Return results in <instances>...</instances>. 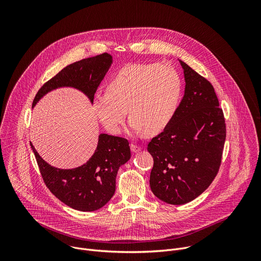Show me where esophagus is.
Returning a JSON list of instances; mask_svg holds the SVG:
<instances>
[{
  "instance_id": "esophagus-1",
  "label": "esophagus",
  "mask_w": 261,
  "mask_h": 261,
  "mask_svg": "<svg viewBox=\"0 0 261 261\" xmlns=\"http://www.w3.org/2000/svg\"><path fill=\"white\" fill-rule=\"evenodd\" d=\"M130 147H131V151H132L133 153H137V152H139V151L141 150V147H140L139 145L135 144V143H131Z\"/></svg>"
}]
</instances>
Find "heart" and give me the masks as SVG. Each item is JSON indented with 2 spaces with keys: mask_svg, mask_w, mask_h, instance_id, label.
I'll return each instance as SVG.
<instances>
[{
  "mask_svg": "<svg viewBox=\"0 0 261 261\" xmlns=\"http://www.w3.org/2000/svg\"><path fill=\"white\" fill-rule=\"evenodd\" d=\"M181 91L177 71L165 63L129 64L110 77L106 93L94 97V114L110 133L118 134L127 110L136 132L154 135L173 117Z\"/></svg>",
  "mask_w": 261,
  "mask_h": 261,
  "instance_id": "b5f03b06",
  "label": "heart"
}]
</instances>
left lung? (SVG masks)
<instances>
[{
    "label": "left lung",
    "instance_id": "1",
    "mask_svg": "<svg viewBox=\"0 0 261 261\" xmlns=\"http://www.w3.org/2000/svg\"><path fill=\"white\" fill-rule=\"evenodd\" d=\"M185 95L164 130L147 144L154 159L152 192L169 204L198 197L216 177L226 138L223 110L212 84L179 60Z\"/></svg>",
    "mask_w": 261,
    "mask_h": 261
}]
</instances>
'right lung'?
Returning <instances> with one entry per match:
<instances>
[{
  "mask_svg": "<svg viewBox=\"0 0 261 261\" xmlns=\"http://www.w3.org/2000/svg\"><path fill=\"white\" fill-rule=\"evenodd\" d=\"M111 63L113 57L104 53L68 65L40 88L33 107L45 94L62 87L77 89L93 102ZM31 147L49 191L66 205L81 212L99 210L110 200L116 191L118 170L131 157L126 138L104 133L99 135L97 148L90 160L73 169L49 165L37 153L32 142Z\"/></svg>",
  "mask_w": 261,
  "mask_h": 261,
  "instance_id": "obj_1",
  "label": "right lung"
}]
</instances>
